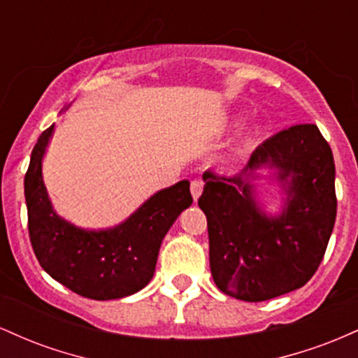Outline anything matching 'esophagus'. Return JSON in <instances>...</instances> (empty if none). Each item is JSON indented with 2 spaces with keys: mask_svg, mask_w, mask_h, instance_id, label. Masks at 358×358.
Segmentation results:
<instances>
[{
  "mask_svg": "<svg viewBox=\"0 0 358 358\" xmlns=\"http://www.w3.org/2000/svg\"><path fill=\"white\" fill-rule=\"evenodd\" d=\"M190 190H192V196L193 200H199V196L202 195V190H203V182L200 178H195L192 180L190 183Z\"/></svg>",
  "mask_w": 358,
  "mask_h": 358,
  "instance_id": "1",
  "label": "esophagus"
}]
</instances>
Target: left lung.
Masks as SVG:
<instances>
[{"label": "left lung", "instance_id": "obj_1", "mask_svg": "<svg viewBox=\"0 0 358 358\" xmlns=\"http://www.w3.org/2000/svg\"><path fill=\"white\" fill-rule=\"evenodd\" d=\"M264 164L280 170L288 202L268 217L253 200L250 178ZM199 207L207 215L210 271L227 296L257 303L310 281L335 225V162L316 124H296L274 134L236 175L203 173Z\"/></svg>", "mask_w": 358, "mask_h": 358}]
</instances>
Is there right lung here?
Segmentation results:
<instances>
[{
  "label": "right lung",
  "mask_w": 358,
  "mask_h": 358,
  "mask_svg": "<svg viewBox=\"0 0 358 358\" xmlns=\"http://www.w3.org/2000/svg\"><path fill=\"white\" fill-rule=\"evenodd\" d=\"M53 133L45 129L24 175L28 234L40 266L84 298L117 299L143 289L155 274L163 237L193 199L188 180L151 196L124 224L82 231L53 212L42 180V158Z\"/></svg>",
  "instance_id": "1"
}]
</instances>
